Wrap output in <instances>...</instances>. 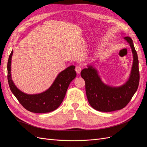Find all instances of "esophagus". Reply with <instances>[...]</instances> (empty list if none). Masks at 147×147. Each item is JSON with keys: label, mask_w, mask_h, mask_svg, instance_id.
Returning <instances> with one entry per match:
<instances>
[{"label": "esophagus", "mask_w": 147, "mask_h": 147, "mask_svg": "<svg viewBox=\"0 0 147 147\" xmlns=\"http://www.w3.org/2000/svg\"><path fill=\"white\" fill-rule=\"evenodd\" d=\"M82 66H80V65H77L76 67H75V71H76L77 74H80L82 70Z\"/></svg>", "instance_id": "34e87169"}]
</instances>
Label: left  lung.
I'll return each mask as SVG.
<instances>
[{"label": "left lung", "instance_id": "obj_1", "mask_svg": "<svg viewBox=\"0 0 147 147\" xmlns=\"http://www.w3.org/2000/svg\"><path fill=\"white\" fill-rule=\"evenodd\" d=\"M124 39L131 47L134 61L130 78L123 86L115 88L106 85L101 81L96 69L91 66L81 72V76L85 82L88 100L92 107L97 111L110 112L125 107L139 86L140 74L137 52L131 38L126 37Z\"/></svg>", "mask_w": 147, "mask_h": 147}]
</instances>
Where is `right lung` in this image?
<instances>
[{
    "label": "right lung",
    "mask_w": 147,
    "mask_h": 147,
    "mask_svg": "<svg viewBox=\"0 0 147 147\" xmlns=\"http://www.w3.org/2000/svg\"><path fill=\"white\" fill-rule=\"evenodd\" d=\"M13 51L11 52L7 64V78L10 90L23 107L29 112L45 113L53 112L63 102L70 82L77 75L75 66L71 65L61 72L56 78L51 86L41 94L29 95L21 92L13 83L11 78V60Z\"/></svg>",
    "instance_id": "1"
}]
</instances>
